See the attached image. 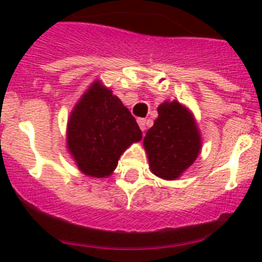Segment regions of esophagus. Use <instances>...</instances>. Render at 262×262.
Here are the masks:
<instances>
[{"label": "esophagus", "mask_w": 262, "mask_h": 262, "mask_svg": "<svg viewBox=\"0 0 262 262\" xmlns=\"http://www.w3.org/2000/svg\"><path fill=\"white\" fill-rule=\"evenodd\" d=\"M138 124L142 131H145V128H147V119H144V118H139Z\"/></svg>", "instance_id": "esophagus-1"}]
</instances>
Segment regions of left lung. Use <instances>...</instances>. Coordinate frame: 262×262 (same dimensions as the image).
Wrapping results in <instances>:
<instances>
[{
	"label": "left lung",
	"instance_id": "1",
	"mask_svg": "<svg viewBox=\"0 0 262 262\" xmlns=\"http://www.w3.org/2000/svg\"><path fill=\"white\" fill-rule=\"evenodd\" d=\"M157 111L143 143L154 174L176 180L200 155V133L193 115L176 101L161 103Z\"/></svg>",
	"mask_w": 262,
	"mask_h": 262
}]
</instances>
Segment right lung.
Wrapping results in <instances>:
<instances>
[{"label": "right lung", "mask_w": 262, "mask_h": 262, "mask_svg": "<svg viewBox=\"0 0 262 262\" xmlns=\"http://www.w3.org/2000/svg\"><path fill=\"white\" fill-rule=\"evenodd\" d=\"M140 139L142 129L128 108L98 81L82 96L69 118V152L80 170L92 177L110 174L124 149Z\"/></svg>", "instance_id": "add662e5"}]
</instances>
